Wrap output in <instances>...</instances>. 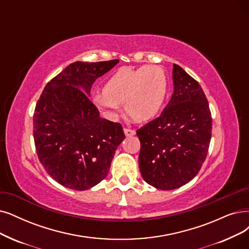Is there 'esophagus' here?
I'll use <instances>...</instances> for the list:
<instances>
[{
    "mask_svg": "<svg viewBox=\"0 0 249 249\" xmlns=\"http://www.w3.org/2000/svg\"><path fill=\"white\" fill-rule=\"evenodd\" d=\"M124 133L126 137H132L134 135H136V131L135 130H132V128H124Z\"/></svg>",
    "mask_w": 249,
    "mask_h": 249,
    "instance_id": "1",
    "label": "esophagus"
}]
</instances>
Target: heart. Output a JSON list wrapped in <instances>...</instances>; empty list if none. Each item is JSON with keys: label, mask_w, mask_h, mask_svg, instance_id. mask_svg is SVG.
<instances>
[{"label": "heart", "mask_w": 249, "mask_h": 249, "mask_svg": "<svg viewBox=\"0 0 249 249\" xmlns=\"http://www.w3.org/2000/svg\"><path fill=\"white\" fill-rule=\"evenodd\" d=\"M167 88V76L160 66L124 67L107 79L103 93L93 95V103L109 119L117 118L121 105L124 104L128 115L138 122H146L160 111Z\"/></svg>", "instance_id": "b5f03b06"}]
</instances>
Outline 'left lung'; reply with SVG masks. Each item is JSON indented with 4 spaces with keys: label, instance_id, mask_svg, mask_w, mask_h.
<instances>
[{
    "label": "left lung",
    "instance_id": "1",
    "mask_svg": "<svg viewBox=\"0 0 249 249\" xmlns=\"http://www.w3.org/2000/svg\"><path fill=\"white\" fill-rule=\"evenodd\" d=\"M174 93L161 114L137 130L139 167L144 181L174 190L198 174L212 138V113L200 85L177 64Z\"/></svg>",
    "mask_w": 249,
    "mask_h": 249
}]
</instances>
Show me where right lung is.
<instances>
[{"label": "right lung", "mask_w": 249, "mask_h": 249, "mask_svg": "<svg viewBox=\"0 0 249 249\" xmlns=\"http://www.w3.org/2000/svg\"><path fill=\"white\" fill-rule=\"evenodd\" d=\"M118 63L76 61L50 81L34 113V139L46 172L60 185L83 191L100 183L124 134L102 118L90 100L94 82Z\"/></svg>", "instance_id": "right-lung-1"}]
</instances>
